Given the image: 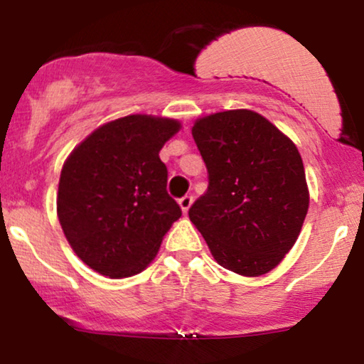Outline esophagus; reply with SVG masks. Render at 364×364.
<instances>
[{
  "mask_svg": "<svg viewBox=\"0 0 364 364\" xmlns=\"http://www.w3.org/2000/svg\"><path fill=\"white\" fill-rule=\"evenodd\" d=\"M191 203H193V195H190V193H186L185 196H181V198H179V205H181V208H183V212H186L190 210V207H191Z\"/></svg>",
  "mask_w": 364,
  "mask_h": 364,
  "instance_id": "obj_1",
  "label": "esophagus"
}]
</instances>
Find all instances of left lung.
<instances>
[{"instance_id":"8db88e82","label":"left lung","mask_w":364,"mask_h":364,"mask_svg":"<svg viewBox=\"0 0 364 364\" xmlns=\"http://www.w3.org/2000/svg\"><path fill=\"white\" fill-rule=\"evenodd\" d=\"M207 191L188 210L219 265L258 277L298 240L308 212L301 156L258 112L224 111L195 123Z\"/></svg>"}]
</instances>
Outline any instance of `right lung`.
<instances>
[{
    "label": "right lung",
    "mask_w": 364,
    "mask_h": 364,
    "mask_svg": "<svg viewBox=\"0 0 364 364\" xmlns=\"http://www.w3.org/2000/svg\"><path fill=\"white\" fill-rule=\"evenodd\" d=\"M178 129L174 119L132 114L95 129L66 159L58 217L73 252L95 272H141L181 217L159 157Z\"/></svg>",
    "instance_id": "add662e5"
}]
</instances>
